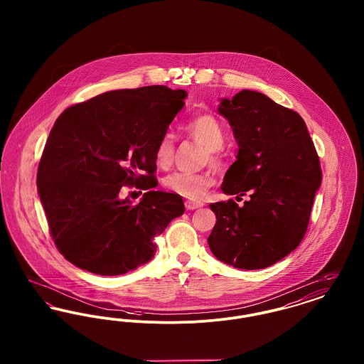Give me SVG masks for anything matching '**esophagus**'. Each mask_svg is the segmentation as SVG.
I'll return each instance as SVG.
<instances>
[{"instance_id": "1", "label": "esophagus", "mask_w": 364, "mask_h": 364, "mask_svg": "<svg viewBox=\"0 0 364 364\" xmlns=\"http://www.w3.org/2000/svg\"><path fill=\"white\" fill-rule=\"evenodd\" d=\"M202 202H195V200H186V208L187 210H195V208H202Z\"/></svg>"}]
</instances>
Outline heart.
I'll list each match as a JSON object with an SVG mask.
<instances>
[{
    "label": "heart",
    "mask_w": 364,
    "mask_h": 364,
    "mask_svg": "<svg viewBox=\"0 0 364 364\" xmlns=\"http://www.w3.org/2000/svg\"><path fill=\"white\" fill-rule=\"evenodd\" d=\"M186 131L208 150L210 162L215 166L223 164L220 149L224 146L225 134L220 122L211 114H199L186 125ZM173 138L169 132L164 134L156 147V165L162 169L171 166L173 161ZM165 187L187 198H200L214 184L210 172H173L165 177Z\"/></svg>",
    "instance_id": "b5f03b06"
}]
</instances>
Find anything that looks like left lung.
Wrapping results in <instances>:
<instances>
[{
    "mask_svg": "<svg viewBox=\"0 0 364 364\" xmlns=\"http://www.w3.org/2000/svg\"><path fill=\"white\" fill-rule=\"evenodd\" d=\"M239 151L224 177L226 195L250 200L211 203L217 223L208 247L217 259L244 270L269 267L303 240L322 181L306 122L264 94L242 90L218 106Z\"/></svg>",
    "mask_w": 364,
    "mask_h": 364,
    "instance_id": "1",
    "label": "left lung"
}]
</instances>
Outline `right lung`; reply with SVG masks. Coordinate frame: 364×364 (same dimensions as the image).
Listing matches in <instances>:
<instances>
[{
    "instance_id": "add662e5",
    "label": "right lung",
    "mask_w": 364,
    "mask_h": 364,
    "mask_svg": "<svg viewBox=\"0 0 364 364\" xmlns=\"http://www.w3.org/2000/svg\"><path fill=\"white\" fill-rule=\"evenodd\" d=\"M186 97L166 86L114 90L55 120L36 187L54 244L72 264L119 276L154 257V237L184 213L180 195L154 190V173L156 143ZM128 183L146 191L135 207L119 196Z\"/></svg>"
}]
</instances>
